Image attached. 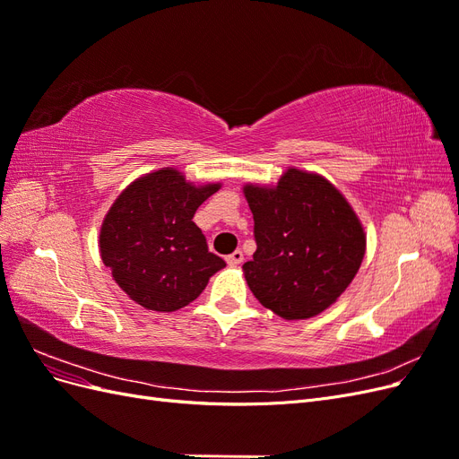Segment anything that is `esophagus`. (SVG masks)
Masks as SVG:
<instances>
[{"label":"esophagus","instance_id":"34e87169","mask_svg":"<svg viewBox=\"0 0 459 459\" xmlns=\"http://www.w3.org/2000/svg\"><path fill=\"white\" fill-rule=\"evenodd\" d=\"M228 264H230V266H238V264H241L243 260H245V256H243V251H239V248H238V251H233L228 258Z\"/></svg>","mask_w":459,"mask_h":459}]
</instances>
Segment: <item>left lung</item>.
Returning a JSON list of instances; mask_svg holds the SVG:
<instances>
[{"instance_id": "left-lung-1", "label": "left lung", "mask_w": 459, "mask_h": 459, "mask_svg": "<svg viewBox=\"0 0 459 459\" xmlns=\"http://www.w3.org/2000/svg\"><path fill=\"white\" fill-rule=\"evenodd\" d=\"M256 251L243 264L262 307L285 319L317 316L351 285L366 235L351 204L325 178L289 169L275 187L245 186Z\"/></svg>"}]
</instances>
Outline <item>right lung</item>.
<instances>
[{
	"instance_id": "obj_1",
	"label": "right lung",
	"mask_w": 459,
	"mask_h": 459,
	"mask_svg": "<svg viewBox=\"0 0 459 459\" xmlns=\"http://www.w3.org/2000/svg\"><path fill=\"white\" fill-rule=\"evenodd\" d=\"M220 189L195 187L178 170L135 179L107 212L100 248L115 281L147 310L174 312L195 300L226 262L208 251L193 216Z\"/></svg>"
}]
</instances>
